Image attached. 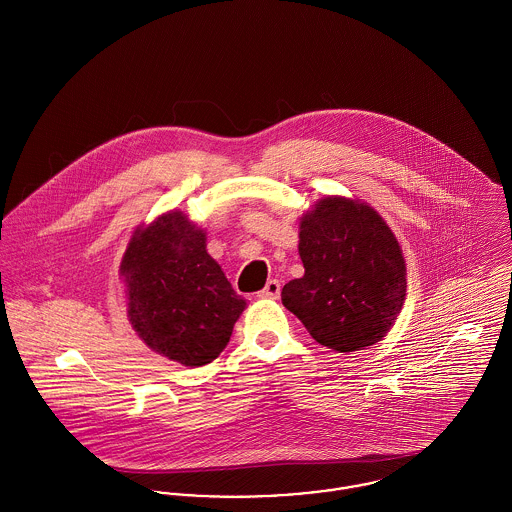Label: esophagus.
I'll use <instances>...</instances> for the list:
<instances>
[{
	"label": "esophagus",
	"instance_id": "1",
	"mask_svg": "<svg viewBox=\"0 0 512 512\" xmlns=\"http://www.w3.org/2000/svg\"><path fill=\"white\" fill-rule=\"evenodd\" d=\"M280 296V282L276 280V278H271L269 282H267V286L259 292V298H271V300H276Z\"/></svg>",
	"mask_w": 512,
	"mask_h": 512
}]
</instances>
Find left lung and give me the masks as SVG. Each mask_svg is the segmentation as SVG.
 Instances as JSON below:
<instances>
[{"label":"left lung","mask_w":512,"mask_h":512,"mask_svg":"<svg viewBox=\"0 0 512 512\" xmlns=\"http://www.w3.org/2000/svg\"><path fill=\"white\" fill-rule=\"evenodd\" d=\"M306 273L282 304L323 347L353 353L378 343L405 300V261L388 224L364 202L325 197L300 222Z\"/></svg>","instance_id":"left-lung-1"}]
</instances>
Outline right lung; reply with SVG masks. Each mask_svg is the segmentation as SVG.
I'll return each mask as SVG.
<instances>
[{
    "label": "right lung",
    "mask_w": 512,
    "mask_h": 512,
    "mask_svg": "<svg viewBox=\"0 0 512 512\" xmlns=\"http://www.w3.org/2000/svg\"><path fill=\"white\" fill-rule=\"evenodd\" d=\"M120 273L138 337L185 366H204L222 353L247 306L206 253L204 232L183 212L136 230Z\"/></svg>",
    "instance_id": "1"
}]
</instances>
